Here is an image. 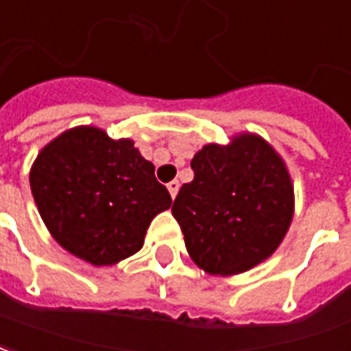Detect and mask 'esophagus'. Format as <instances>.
<instances>
[{
    "label": "esophagus",
    "mask_w": 351,
    "mask_h": 351,
    "mask_svg": "<svg viewBox=\"0 0 351 351\" xmlns=\"http://www.w3.org/2000/svg\"><path fill=\"white\" fill-rule=\"evenodd\" d=\"M168 191H170L171 198H176V196H178V191H180V181H170V183H168Z\"/></svg>",
    "instance_id": "esophagus-1"
}]
</instances>
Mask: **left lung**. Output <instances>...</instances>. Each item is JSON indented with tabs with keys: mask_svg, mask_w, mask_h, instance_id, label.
Wrapping results in <instances>:
<instances>
[{
	"mask_svg": "<svg viewBox=\"0 0 351 351\" xmlns=\"http://www.w3.org/2000/svg\"><path fill=\"white\" fill-rule=\"evenodd\" d=\"M171 213L191 259L208 274L228 276L268 259L293 219V183L282 156L255 134L228 145H204L191 160Z\"/></svg>",
	"mask_w": 351,
	"mask_h": 351,
	"instance_id": "obj_1",
	"label": "left lung"
}]
</instances>
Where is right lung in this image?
<instances>
[{
  "instance_id": "right-lung-1",
  "label": "right lung",
  "mask_w": 351,
  "mask_h": 351,
  "mask_svg": "<svg viewBox=\"0 0 351 351\" xmlns=\"http://www.w3.org/2000/svg\"><path fill=\"white\" fill-rule=\"evenodd\" d=\"M29 187L52 238L71 255L108 267L141 250L171 196L132 140L77 126L41 149Z\"/></svg>"
}]
</instances>
